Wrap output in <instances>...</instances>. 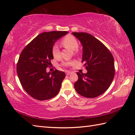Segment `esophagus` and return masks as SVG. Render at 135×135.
Instances as JSON below:
<instances>
[{
    "instance_id": "esophagus-1",
    "label": "esophagus",
    "mask_w": 135,
    "mask_h": 135,
    "mask_svg": "<svg viewBox=\"0 0 135 135\" xmlns=\"http://www.w3.org/2000/svg\"><path fill=\"white\" fill-rule=\"evenodd\" d=\"M71 74V73L70 72V71H67V72H66V75H69Z\"/></svg>"
}]
</instances>
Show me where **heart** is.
I'll return each mask as SVG.
<instances>
[{"label":"heart","mask_w":135,"mask_h":135,"mask_svg":"<svg viewBox=\"0 0 135 135\" xmlns=\"http://www.w3.org/2000/svg\"><path fill=\"white\" fill-rule=\"evenodd\" d=\"M61 44L65 48L70 49L73 50V53L76 54L78 53V42L75 37L68 35L65 36L63 38ZM52 54L54 59H59L60 58V50L57 45H54L52 47ZM73 64L72 62H63L62 65L65 67L71 65Z\"/></svg>","instance_id":"obj_1"}]
</instances>
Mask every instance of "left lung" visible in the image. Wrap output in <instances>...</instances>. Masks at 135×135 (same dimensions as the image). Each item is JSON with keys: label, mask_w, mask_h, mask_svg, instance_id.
I'll use <instances>...</instances> for the list:
<instances>
[{"label": "left lung", "mask_w": 135, "mask_h": 135, "mask_svg": "<svg viewBox=\"0 0 135 135\" xmlns=\"http://www.w3.org/2000/svg\"><path fill=\"white\" fill-rule=\"evenodd\" d=\"M83 47L82 62L87 73H76V92L88 98H94L107 90L115 75L114 57L105 46L89 33L73 32Z\"/></svg>", "instance_id": "left-lung-1"}]
</instances>
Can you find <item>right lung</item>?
<instances>
[{
	"instance_id": "obj_1",
	"label": "right lung",
	"mask_w": 135,
	"mask_h": 135,
	"mask_svg": "<svg viewBox=\"0 0 135 135\" xmlns=\"http://www.w3.org/2000/svg\"><path fill=\"white\" fill-rule=\"evenodd\" d=\"M67 31H50L39 34L21 51L17 64L20 83L26 92L33 98L45 100L59 93L65 76L63 71L55 70L47 73L46 68L53 59L52 47L57 40Z\"/></svg>"
}]
</instances>
